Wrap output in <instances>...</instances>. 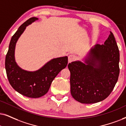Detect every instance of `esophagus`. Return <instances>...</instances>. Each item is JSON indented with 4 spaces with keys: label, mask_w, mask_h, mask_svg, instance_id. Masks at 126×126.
I'll list each match as a JSON object with an SVG mask.
<instances>
[{
    "label": "esophagus",
    "mask_w": 126,
    "mask_h": 126,
    "mask_svg": "<svg viewBox=\"0 0 126 126\" xmlns=\"http://www.w3.org/2000/svg\"><path fill=\"white\" fill-rule=\"evenodd\" d=\"M76 59H77V57H76V55H72V54H71V55H70L68 56V62H69V63H71V62L74 61Z\"/></svg>",
    "instance_id": "34e87169"
}]
</instances>
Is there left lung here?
<instances>
[{
  "label": "left lung",
  "instance_id": "left-lung-1",
  "mask_svg": "<svg viewBox=\"0 0 126 126\" xmlns=\"http://www.w3.org/2000/svg\"><path fill=\"white\" fill-rule=\"evenodd\" d=\"M120 53L112 32L103 45L90 49L84 63L68 64L70 71V91L74 99L82 103H94L106 99L118 79Z\"/></svg>",
  "mask_w": 126,
  "mask_h": 126
}]
</instances>
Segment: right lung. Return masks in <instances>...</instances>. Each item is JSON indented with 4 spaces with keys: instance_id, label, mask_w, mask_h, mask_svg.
<instances>
[{
    "instance_id": "1",
    "label": "right lung",
    "mask_w": 126,
    "mask_h": 126,
    "mask_svg": "<svg viewBox=\"0 0 126 126\" xmlns=\"http://www.w3.org/2000/svg\"><path fill=\"white\" fill-rule=\"evenodd\" d=\"M37 20L36 17H31L19 27L11 39L5 59L6 74L10 85L18 93L32 98L45 95L54 79L68 63L67 56H64L53 59L35 71L24 70L17 65L14 57L16 43L26 27Z\"/></svg>"
}]
</instances>
